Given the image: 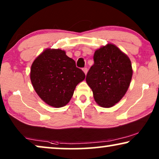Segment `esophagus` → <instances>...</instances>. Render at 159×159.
Masks as SVG:
<instances>
[{
	"instance_id": "34e87169",
	"label": "esophagus",
	"mask_w": 159,
	"mask_h": 159,
	"mask_svg": "<svg viewBox=\"0 0 159 159\" xmlns=\"http://www.w3.org/2000/svg\"><path fill=\"white\" fill-rule=\"evenodd\" d=\"M82 71H84V73L85 74V75H87V73H88V69H87L86 67H85V68H83V69H82Z\"/></svg>"
}]
</instances>
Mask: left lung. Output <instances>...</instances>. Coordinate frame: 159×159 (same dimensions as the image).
Instances as JSON below:
<instances>
[{"label": "left lung", "mask_w": 159, "mask_h": 159, "mask_svg": "<svg viewBox=\"0 0 159 159\" xmlns=\"http://www.w3.org/2000/svg\"><path fill=\"white\" fill-rule=\"evenodd\" d=\"M93 59L86 82L98 105L111 108L121 101L129 88L133 73L131 61L112 43L97 49Z\"/></svg>", "instance_id": "8db88e82"}]
</instances>
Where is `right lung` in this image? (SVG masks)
<instances>
[{
    "instance_id": "add662e5",
    "label": "right lung",
    "mask_w": 159,
    "mask_h": 159,
    "mask_svg": "<svg viewBox=\"0 0 159 159\" xmlns=\"http://www.w3.org/2000/svg\"><path fill=\"white\" fill-rule=\"evenodd\" d=\"M84 78L75 61L59 48L45 49L34 60L30 69V80L37 94L55 108L70 101L76 86Z\"/></svg>"
}]
</instances>
